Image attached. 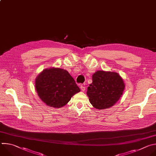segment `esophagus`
Returning a JSON list of instances; mask_svg holds the SVG:
<instances>
[{"instance_id": "1", "label": "esophagus", "mask_w": 156, "mask_h": 156, "mask_svg": "<svg viewBox=\"0 0 156 156\" xmlns=\"http://www.w3.org/2000/svg\"><path fill=\"white\" fill-rule=\"evenodd\" d=\"M80 88H81V90L83 91H85V87H84L83 85H81Z\"/></svg>"}]
</instances>
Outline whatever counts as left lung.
Returning a JSON list of instances; mask_svg holds the SVG:
<instances>
[{"label": "left lung", "instance_id": "8db88e82", "mask_svg": "<svg viewBox=\"0 0 156 156\" xmlns=\"http://www.w3.org/2000/svg\"><path fill=\"white\" fill-rule=\"evenodd\" d=\"M124 88L123 80L118 73L98 71L93 75V83L87 87V95L94 107L102 110L114 105Z\"/></svg>", "mask_w": 156, "mask_h": 156}]
</instances>
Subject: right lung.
Instances as JSON below:
<instances>
[{"label": "right lung", "mask_w": 156, "mask_h": 156, "mask_svg": "<svg viewBox=\"0 0 156 156\" xmlns=\"http://www.w3.org/2000/svg\"><path fill=\"white\" fill-rule=\"evenodd\" d=\"M36 90L40 99L54 108L67 104L72 97L80 91L69 72L61 69L43 70L36 79Z\"/></svg>", "instance_id": "right-lung-1"}]
</instances>
